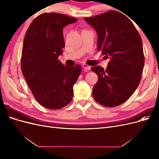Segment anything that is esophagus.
I'll return each instance as SVG.
<instances>
[{
	"label": "esophagus",
	"mask_w": 159,
	"mask_h": 159,
	"mask_svg": "<svg viewBox=\"0 0 159 159\" xmlns=\"http://www.w3.org/2000/svg\"><path fill=\"white\" fill-rule=\"evenodd\" d=\"M83 68L86 70H89L91 69V66H89L87 64H83Z\"/></svg>",
	"instance_id": "obj_1"
}]
</instances>
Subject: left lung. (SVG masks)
I'll return each instance as SVG.
<instances>
[{"instance_id":"obj_1","label":"left lung","mask_w":159,"mask_h":159,"mask_svg":"<svg viewBox=\"0 0 159 159\" xmlns=\"http://www.w3.org/2000/svg\"><path fill=\"white\" fill-rule=\"evenodd\" d=\"M84 20L98 34V50L110 59L105 70L99 66L91 68L98 76L93 97L103 106H117L131 97L140 83L145 64L141 36L132 22L117 11Z\"/></svg>"}]
</instances>
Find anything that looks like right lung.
Masks as SVG:
<instances>
[{"label": "right lung", "instance_id": "add662e5", "mask_svg": "<svg viewBox=\"0 0 159 159\" xmlns=\"http://www.w3.org/2000/svg\"><path fill=\"white\" fill-rule=\"evenodd\" d=\"M77 19L60 13H43L28 28L21 57L22 74L43 107L57 109L73 98V86L81 67L64 66L57 60L65 47L63 28Z\"/></svg>", "mask_w": 159, "mask_h": 159}]
</instances>
